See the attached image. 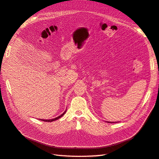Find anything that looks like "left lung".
<instances>
[{"label": "left lung", "instance_id": "left-lung-1", "mask_svg": "<svg viewBox=\"0 0 159 159\" xmlns=\"http://www.w3.org/2000/svg\"><path fill=\"white\" fill-rule=\"evenodd\" d=\"M108 123H109V122H108ZM110 123H114V122H110ZM115 123H116V122H115Z\"/></svg>", "mask_w": 159, "mask_h": 159}]
</instances>
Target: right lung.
Listing matches in <instances>:
<instances>
[{
    "mask_svg": "<svg viewBox=\"0 0 159 159\" xmlns=\"http://www.w3.org/2000/svg\"><path fill=\"white\" fill-rule=\"evenodd\" d=\"M66 111H65L63 113H62L61 115H60V116H58V117H56V118H54V119H48H48H43L42 120V121H46V122H48H48H52V121H56V120H57V119H60V117H61L62 116H63V115L66 113ZM40 120H42V119H40Z\"/></svg>",
    "mask_w": 159,
    "mask_h": 159,
    "instance_id": "obj_1",
    "label": "right lung"
}]
</instances>
